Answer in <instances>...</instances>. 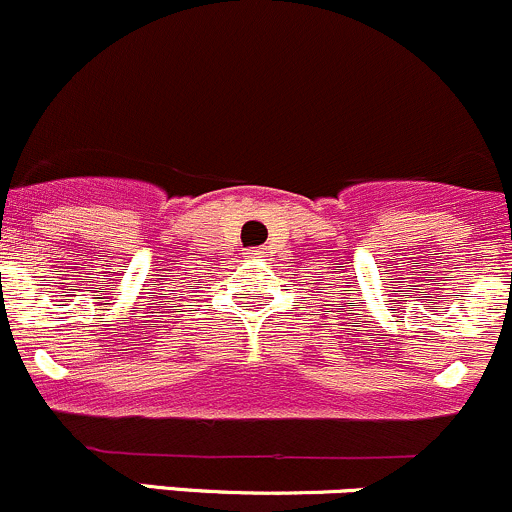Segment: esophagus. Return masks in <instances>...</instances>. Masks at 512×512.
Segmentation results:
<instances>
[{"label":"esophagus","mask_w":512,"mask_h":512,"mask_svg":"<svg viewBox=\"0 0 512 512\" xmlns=\"http://www.w3.org/2000/svg\"><path fill=\"white\" fill-rule=\"evenodd\" d=\"M249 254H251V256H256V258H261V256H263V249H251Z\"/></svg>","instance_id":"1"}]
</instances>
